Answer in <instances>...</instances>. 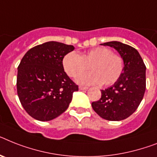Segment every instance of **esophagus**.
Here are the masks:
<instances>
[{
  "label": "esophagus",
  "mask_w": 157,
  "mask_h": 157,
  "mask_svg": "<svg viewBox=\"0 0 157 157\" xmlns=\"http://www.w3.org/2000/svg\"><path fill=\"white\" fill-rule=\"evenodd\" d=\"M79 90H87L88 89V87L87 86H80L79 87Z\"/></svg>",
  "instance_id": "obj_1"
}]
</instances>
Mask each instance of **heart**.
Listing matches in <instances>:
<instances>
[{
    "label": "heart",
    "instance_id": "b5f03b06",
    "mask_svg": "<svg viewBox=\"0 0 157 157\" xmlns=\"http://www.w3.org/2000/svg\"><path fill=\"white\" fill-rule=\"evenodd\" d=\"M65 72L70 77L75 78L89 69L93 71L77 78L78 83L94 85L102 83L108 86L115 83L122 74L123 58L112 53L110 49L97 47L78 55L71 52L63 60Z\"/></svg>",
    "mask_w": 157,
    "mask_h": 157
}]
</instances>
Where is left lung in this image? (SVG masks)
Segmentation results:
<instances>
[{
  "label": "left lung",
  "mask_w": 157,
  "mask_h": 157,
  "mask_svg": "<svg viewBox=\"0 0 157 157\" xmlns=\"http://www.w3.org/2000/svg\"><path fill=\"white\" fill-rule=\"evenodd\" d=\"M113 47L124 60V68L119 79L110 87L101 90V98L91 103L101 118L120 121L133 114L143 99L146 88V67L135 48L120 41L102 44Z\"/></svg>",
  "instance_id": "1"
}]
</instances>
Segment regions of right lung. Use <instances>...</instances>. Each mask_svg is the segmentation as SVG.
<instances>
[{
    "label": "right lung",
    "mask_w": 157,
    "mask_h": 157,
    "mask_svg": "<svg viewBox=\"0 0 157 157\" xmlns=\"http://www.w3.org/2000/svg\"><path fill=\"white\" fill-rule=\"evenodd\" d=\"M75 47L48 41L28 50L17 67V90L20 102L31 117L49 121L69 107L78 86L63 66L65 55Z\"/></svg>",
    "instance_id": "add662e5"
}]
</instances>
